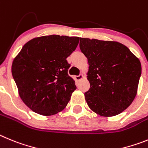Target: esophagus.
<instances>
[{
	"mask_svg": "<svg viewBox=\"0 0 148 148\" xmlns=\"http://www.w3.org/2000/svg\"><path fill=\"white\" fill-rule=\"evenodd\" d=\"M83 77L84 76L82 75V74H79V75H78V76H76L75 78L77 81H79V80H80V79H82V78H83Z\"/></svg>",
	"mask_w": 148,
	"mask_h": 148,
	"instance_id": "1",
	"label": "esophagus"
}]
</instances>
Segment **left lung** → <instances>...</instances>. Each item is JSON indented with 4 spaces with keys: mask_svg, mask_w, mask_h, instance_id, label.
<instances>
[{
    "mask_svg": "<svg viewBox=\"0 0 148 148\" xmlns=\"http://www.w3.org/2000/svg\"><path fill=\"white\" fill-rule=\"evenodd\" d=\"M79 49L88 59L90 88L88 106L102 116H114L132 103L142 66L139 60L120 42L81 38Z\"/></svg>",
    "mask_w": 148,
    "mask_h": 148,
    "instance_id": "8db88e82",
    "label": "left lung"
}]
</instances>
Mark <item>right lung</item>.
<instances>
[{"label": "right lung", "mask_w": 148, "mask_h": 148, "mask_svg": "<svg viewBox=\"0 0 148 148\" xmlns=\"http://www.w3.org/2000/svg\"><path fill=\"white\" fill-rule=\"evenodd\" d=\"M78 37L42 36L23 46L12 66V74L23 102L43 116L58 114L76 90L68 74L66 58L77 48Z\"/></svg>", "instance_id": "1"}]
</instances>
